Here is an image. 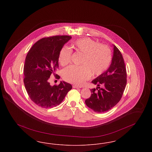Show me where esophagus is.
I'll return each mask as SVG.
<instances>
[{"label": "esophagus", "instance_id": "esophagus-1", "mask_svg": "<svg viewBox=\"0 0 152 152\" xmlns=\"http://www.w3.org/2000/svg\"><path fill=\"white\" fill-rule=\"evenodd\" d=\"M72 87L73 88H80L79 86H76V85H73Z\"/></svg>", "mask_w": 152, "mask_h": 152}]
</instances>
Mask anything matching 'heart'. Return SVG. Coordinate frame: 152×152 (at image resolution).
<instances>
[{"mask_svg": "<svg viewBox=\"0 0 152 152\" xmlns=\"http://www.w3.org/2000/svg\"><path fill=\"white\" fill-rule=\"evenodd\" d=\"M75 52L82 55L80 66L71 65L64 69L63 79L66 81L81 86L89 79L92 73L100 75L107 70L112 61V53L106 45L99 44L89 37H83L72 44ZM72 51L67 47H63L59 52L58 61L65 66L71 61Z\"/></svg>", "mask_w": 152, "mask_h": 152, "instance_id": "heart-1", "label": "heart"}]
</instances>
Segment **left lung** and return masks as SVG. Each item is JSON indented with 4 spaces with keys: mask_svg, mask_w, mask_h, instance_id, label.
Returning <instances> with one entry per match:
<instances>
[{
    "mask_svg": "<svg viewBox=\"0 0 152 152\" xmlns=\"http://www.w3.org/2000/svg\"><path fill=\"white\" fill-rule=\"evenodd\" d=\"M126 77L123 55L114 45L112 63L105 72L92 81L97 85V91L95 88L91 89L92 94L86 99V105L97 113L108 111L121 100L126 85Z\"/></svg>",
    "mask_w": 152,
    "mask_h": 152,
    "instance_id": "obj_1",
    "label": "left lung"
}]
</instances>
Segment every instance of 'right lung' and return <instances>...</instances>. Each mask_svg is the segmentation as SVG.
<instances>
[{
	"mask_svg": "<svg viewBox=\"0 0 152 152\" xmlns=\"http://www.w3.org/2000/svg\"><path fill=\"white\" fill-rule=\"evenodd\" d=\"M71 36L57 35L44 37L34 44L28 52L24 66V86L31 100L43 108L59 105L72 86L64 81L51 86V75L56 79L60 51Z\"/></svg>",
	"mask_w": 152,
	"mask_h": 152,
	"instance_id": "add662e5",
	"label": "right lung"
}]
</instances>
